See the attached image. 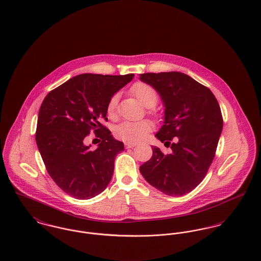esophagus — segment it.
<instances>
[{
    "mask_svg": "<svg viewBox=\"0 0 261 261\" xmlns=\"http://www.w3.org/2000/svg\"><path fill=\"white\" fill-rule=\"evenodd\" d=\"M135 146H136L135 143H129V142L125 143V148H126V149H129V148H133V147H135Z\"/></svg>",
    "mask_w": 261,
    "mask_h": 261,
    "instance_id": "1",
    "label": "esophagus"
}]
</instances>
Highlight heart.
<instances>
[{"instance_id":"b5f03b06","label":"heart","mask_w":261,"mask_h":261,"mask_svg":"<svg viewBox=\"0 0 261 261\" xmlns=\"http://www.w3.org/2000/svg\"><path fill=\"white\" fill-rule=\"evenodd\" d=\"M131 93L144 105L145 107H153L158 100V95L155 89L150 85L137 82L131 87ZM118 96L114 95L108 102L107 112L109 116H113L116 109ZM153 129L151 122L143 120L139 122H130L125 121L117 125L114 129V135L117 139L129 142L137 143L144 140L145 137Z\"/></svg>"}]
</instances>
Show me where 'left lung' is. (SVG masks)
<instances>
[{"label": "left lung", "instance_id": "1", "mask_svg": "<svg viewBox=\"0 0 261 261\" xmlns=\"http://www.w3.org/2000/svg\"><path fill=\"white\" fill-rule=\"evenodd\" d=\"M140 80L163 102L164 121L155 136L172 149L164 154L152 146L140 172L164 194L185 195L202 181L214 158L223 127L219 104L208 88L181 72L144 73Z\"/></svg>", "mask_w": 261, "mask_h": 261}]
</instances>
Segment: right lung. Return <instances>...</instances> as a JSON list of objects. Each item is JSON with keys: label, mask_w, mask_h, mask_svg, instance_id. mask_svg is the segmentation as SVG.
<instances>
[{"label": "right lung", "mask_w": 261, "mask_h": 261, "mask_svg": "<svg viewBox=\"0 0 261 261\" xmlns=\"http://www.w3.org/2000/svg\"><path fill=\"white\" fill-rule=\"evenodd\" d=\"M133 77L81 74L52 90L40 107L38 149L51 178L74 198L95 197L112 178L115 157L124 144L100 120H107L109 100ZM91 128L101 139L96 150L84 144Z\"/></svg>", "instance_id": "1"}]
</instances>
